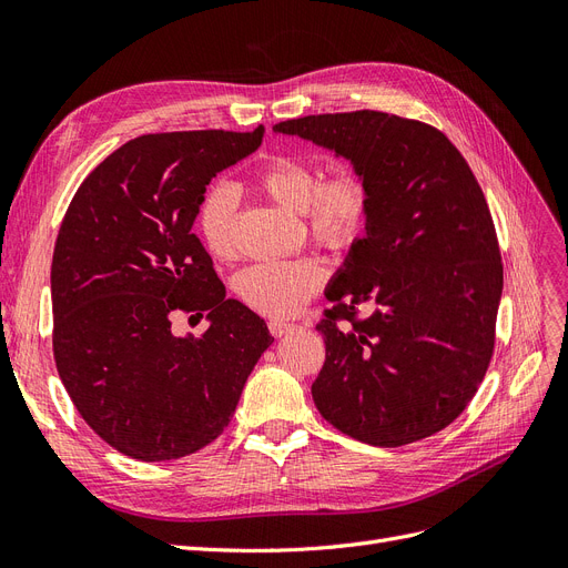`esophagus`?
<instances>
[{
  "label": "esophagus",
  "instance_id": "34e87169",
  "mask_svg": "<svg viewBox=\"0 0 568 568\" xmlns=\"http://www.w3.org/2000/svg\"><path fill=\"white\" fill-rule=\"evenodd\" d=\"M270 332H272V336H284V334H288V332H294V329H298V324H291V322H282V320H270Z\"/></svg>",
  "mask_w": 568,
  "mask_h": 568
}]
</instances>
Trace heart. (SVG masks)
I'll return each instance as SVG.
<instances>
[{"instance_id":"b5f03b06","label":"heart","mask_w":568,"mask_h":568,"mask_svg":"<svg viewBox=\"0 0 568 568\" xmlns=\"http://www.w3.org/2000/svg\"><path fill=\"white\" fill-rule=\"evenodd\" d=\"M261 192L282 209L303 215L305 225L320 244L346 248L365 232L372 192L365 175L355 168H341L322 180V170L311 159L277 156L255 175ZM236 192L217 182L203 194L196 227L201 242L215 257L234 255ZM324 282V265L317 257L255 263L236 274L234 288L255 313L286 317L301 311Z\"/></svg>"}]
</instances>
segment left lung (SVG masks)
I'll return each mask as SVG.
<instances>
[{"label":"left lung","mask_w":568,"mask_h":568,"mask_svg":"<svg viewBox=\"0 0 568 568\" xmlns=\"http://www.w3.org/2000/svg\"><path fill=\"white\" fill-rule=\"evenodd\" d=\"M365 175L372 211L324 296L320 415L346 436L398 448L455 422L484 382L503 263L484 192L453 142L382 111L305 115L272 128ZM369 304L367 321L341 333Z\"/></svg>","instance_id":"1"}]
</instances>
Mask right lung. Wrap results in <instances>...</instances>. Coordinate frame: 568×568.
Returning <instances> with one entry per match:
<instances>
[{
  "label": "right lung",
  "mask_w": 568,
  "mask_h": 568,
  "mask_svg": "<svg viewBox=\"0 0 568 568\" xmlns=\"http://www.w3.org/2000/svg\"><path fill=\"white\" fill-rule=\"evenodd\" d=\"M263 134L136 136L68 205L51 261L57 369L82 419L132 459H180L213 443L272 346L265 320L225 298L192 232L205 186ZM175 310H205L210 329L175 337Z\"/></svg>",
  "instance_id": "obj_1"
}]
</instances>
